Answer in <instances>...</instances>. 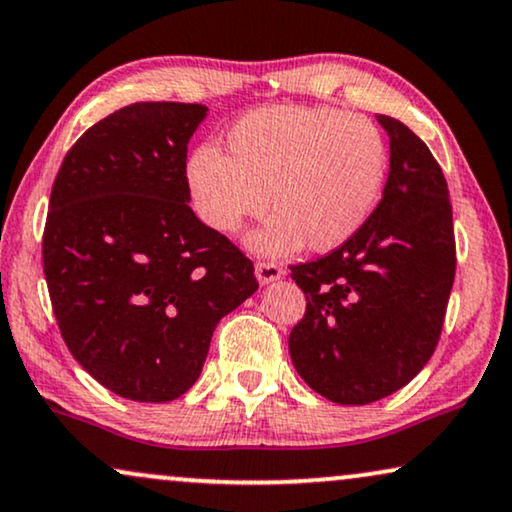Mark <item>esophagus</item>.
<instances>
[{
	"label": "esophagus",
	"mask_w": 512,
	"mask_h": 512,
	"mask_svg": "<svg viewBox=\"0 0 512 512\" xmlns=\"http://www.w3.org/2000/svg\"><path fill=\"white\" fill-rule=\"evenodd\" d=\"M255 276H257V281L262 283V286H267V283H274V281H278V278L286 276V271H283L281 264L260 260L255 264Z\"/></svg>",
	"instance_id": "1"
}]
</instances>
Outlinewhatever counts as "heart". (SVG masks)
Wrapping results in <instances>:
<instances>
[{"label": "heart", "mask_w": 512, "mask_h": 512, "mask_svg": "<svg viewBox=\"0 0 512 512\" xmlns=\"http://www.w3.org/2000/svg\"><path fill=\"white\" fill-rule=\"evenodd\" d=\"M385 179L380 129L333 108H260L229 129L226 155L200 146L186 163L193 210L219 234H234L271 203L276 215L248 243L274 257L304 243L328 252L352 241L378 208Z\"/></svg>", "instance_id": "b5f03b06"}]
</instances>
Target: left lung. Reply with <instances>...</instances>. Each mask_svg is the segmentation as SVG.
Listing matches in <instances>:
<instances>
[{
  "label": "left lung",
  "mask_w": 512,
  "mask_h": 512,
  "mask_svg": "<svg viewBox=\"0 0 512 512\" xmlns=\"http://www.w3.org/2000/svg\"><path fill=\"white\" fill-rule=\"evenodd\" d=\"M378 122L390 137L383 200L352 241L290 267L307 297L290 359L314 392L347 406L401 390L428 364L456 274L442 167L404 122Z\"/></svg>",
  "instance_id": "8db88e82"
}]
</instances>
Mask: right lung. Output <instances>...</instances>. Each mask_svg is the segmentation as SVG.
<instances>
[{"label": "right lung", "mask_w": 512, "mask_h": 512, "mask_svg": "<svg viewBox=\"0 0 512 512\" xmlns=\"http://www.w3.org/2000/svg\"><path fill=\"white\" fill-rule=\"evenodd\" d=\"M208 108L144 101L63 158L42 238L70 354L120 397L163 404L196 383L212 333L257 290L252 262L189 208L186 148Z\"/></svg>", "instance_id": "1"}]
</instances>
